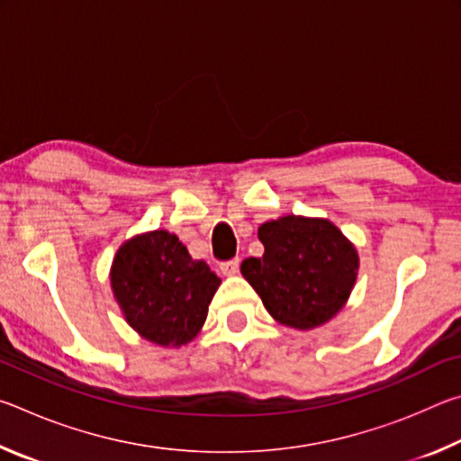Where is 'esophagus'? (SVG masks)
I'll use <instances>...</instances> for the list:
<instances>
[{
    "mask_svg": "<svg viewBox=\"0 0 461 461\" xmlns=\"http://www.w3.org/2000/svg\"><path fill=\"white\" fill-rule=\"evenodd\" d=\"M220 270L223 272L225 276H233V275H238V270H240V258H233V260H228V262H221Z\"/></svg>",
    "mask_w": 461,
    "mask_h": 461,
    "instance_id": "obj_1",
    "label": "esophagus"
}]
</instances>
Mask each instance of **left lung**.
<instances>
[{"instance_id": "obj_1", "label": "left lung", "mask_w": 461, "mask_h": 461, "mask_svg": "<svg viewBox=\"0 0 461 461\" xmlns=\"http://www.w3.org/2000/svg\"><path fill=\"white\" fill-rule=\"evenodd\" d=\"M258 238L262 258L241 262V275L278 323L313 330L339 313L360 258L330 220L285 215L262 223Z\"/></svg>"}]
</instances>
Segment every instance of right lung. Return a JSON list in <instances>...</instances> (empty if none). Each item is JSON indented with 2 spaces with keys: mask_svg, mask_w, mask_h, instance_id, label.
Masks as SVG:
<instances>
[{
  "mask_svg": "<svg viewBox=\"0 0 461 461\" xmlns=\"http://www.w3.org/2000/svg\"><path fill=\"white\" fill-rule=\"evenodd\" d=\"M109 278L131 330L148 341L173 348L185 346L201 331L221 283L167 230L148 231L122 244Z\"/></svg>",
  "mask_w": 461,
  "mask_h": 461,
  "instance_id": "add662e5",
  "label": "right lung"
}]
</instances>
